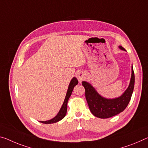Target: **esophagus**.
Returning <instances> with one entry per match:
<instances>
[{"label": "esophagus", "instance_id": "esophagus-1", "mask_svg": "<svg viewBox=\"0 0 148 148\" xmlns=\"http://www.w3.org/2000/svg\"><path fill=\"white\" fill-rule=\"evenodd\" d=\"M86 76H87V75H86V73H85L84 72L80 71L77 73V79H79V81L80 82L83 81V79H85L86 78Z\"/></svg>", "mask_w": 148, "mask_h": 148}]
</instances>
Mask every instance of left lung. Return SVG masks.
Listing matches in <instances>:
<instances>
[{
  "label": "left lung",
  "mask_w": 148,
  "mask_h": 148,
  "mask_svg": "<svg viewBox=\"0 0 148 148\" xmlns=\"http://www.w3.org/2000/svg\"><path fill=\"white\" fill-rule=\"evenodd\" d=\"M119 48L125 50L121 45H120ZM134 82V73L133 67H132V76L128 87L121 96L112 99L102 97L90 83L86 81L82 82V85L85 87V97L90 112L95 116L100 119H108L124 111L131 99Z\"/></svg>",
  "instance_id": "8db88e82"
}]
</instances>
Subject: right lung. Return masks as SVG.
Wrapping results in <instances>:
<instances>
[{"label": "right lung", "mask_w": 148, "mask_h": 148, "mask_svg": "<svg viewBox=\"0 0 148 148\" xmlns=\"http://www.w3.org/2000/svg\"><path fill=\"white\" fill-rule=\"evenodd\" d=\"M78 84V80H77L76 77H73L71 79V82H70L69 87H68L67 91L66 93V96H65L64 102H63V105L61 106L60 110L59 111L58 114H57L53 119H52L49 120H47V121H40L43 124H53L56 123L57 122H59L60 120H62L63 118L65 116L67 113V102L68 100H69L70 96L71 95V93L73 90V88L75 86L77 85Z\"/></svg>", "instance_id": "obj_1"}]
</instances>
